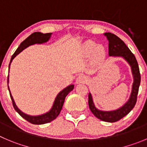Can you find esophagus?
Instances as JSON below:
<instances>
[{
	"instance_id": "obj_1",
	"label": "esophagus",
	"mask_w": 147,
	"mask_h": 147,
	"mask_svg": "<svg viewBox=\"0 0 147 147\" xmlns=\"http://www.w3.org/2000/svg\"><path fill=\"white\" fill-rule=\"evenodd\" d=\"M87 78L86 76L83 75H80L76 78V80H75V83L77 84H79V83H86L87 81Z\"/></svg>"
}]
</instances>
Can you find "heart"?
<instances>
[{
    "mask_svg": "<svg viewBox=\"0 0 147 147\" xmlns=\"http://www.w3.org/2000/svg\"><path fill=\"white\" fill-rule=\"evenodd\" d=\"M83 51L86 57H90L94 54V61H98L105 56V52L102 47H98L95 42L88 41L83 46Z\"/></svg>",
    "mask_w": 147,
    "mask_h": 147,
    "instance_id": "heart-1",
    "label": "heart"
}]
</instances>
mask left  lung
<instances>
[{
	"label": "left lung",
	"mask_w": 147,
	"mask_h": 147,
	"mask_svg": "<svg viewBox=\"0 0 147 147\" xmlns=\"http://www.w3.org/2000/svg\"><path fill=\"white\" fill-rule=\"evenodd\" d=\"M105 35L109 41V56L115 57H123L131 67L134 83L132 86V90L129 99L127 102L119 109L113 111H102L97 109L94 105L92 95L90 93L88 94V105L90 111L94 116L99 120L108 123H115L129 113L135 106L137 100V95L138 93L140 83H141V75L138 62L135 56L131 51L125 42L117 35L111 32H106Z\"/></svg>",
	"instance_id": "left-lung-1"
}]
</instances>
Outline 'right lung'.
Wrapping results in <instances>:
<instances>
[{"instance_id":"obj_1","label":"right lung","mask_w":147,"mask_h":147,"mask_svg":"<svg viewBox=\"0 0 147 147\" xmlns=\"http://www.w3.org/2000/svg\"><path fill=\"white\" fill-rule=\"evenodd\" d=\"M51 34L52 33L43 34L39 32H34V33L31 34L28 38H26V39L22 42L21 44L20 45V46L18 47V49L16 50V51L14 52V53L12 55L11 59L10 61V64H9V69L10 68V64L11 63L12 60H13L20 52H22L24 49H26V48L28 47V46H31V45L36 44V43H38V44H41V43L47 42V41L50 39L51 36ZM8 88H9L11 98L12 100L13 106L15 110H16L18 113L20 114L23 118L25 119L27 121L30 122V123L35 125H42L45 124V123H50V122L55 120V119L58 117V115H59L60 112H61V109H62L63 105H64V99H65L67 94L73 90L74 85H70V86H67V88L63 89L61 91H60V92L59 93L58 95L57 96V97L55 98L54 102H53V106H52L51 109L49 112H46V113L45 114H42V115H37V116H32V115H27V114L22 112V111L17 107V106L16 105V103H15L14 100H13V96H12L11 94L10 89H9V76H8Z\"/></svg>"}]
</instances>
